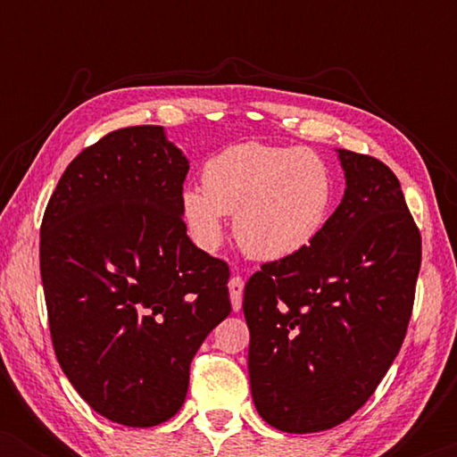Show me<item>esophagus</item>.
Segmentation results:
<instances>
[{
  "mask_svg": "<svg viewBox=\"0 0 457 457\" xmlns=\"http://www.w3.org/2000/svg\"><path fill=\"white\" fill-rule=\"evenodd\" d=\"M243 287H245V280L243 277H233L228 280V293H230V303H233V310L239 312L243 303Z\"/></svg>",
  "mask_w": 457,
  "mask_h": 457,
  "instance_id": "34e87169",
  "label": "esophagus"
}]
</instances>
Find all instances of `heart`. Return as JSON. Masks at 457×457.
<instances>
[{"label": "heart", "instance_id": "obj_1", "mask_svg": "<svg viewBox=\"0 0 457 457\" xmlns=\"http://www.w3.org/2000/svg\"><path fill=\"white\" fill-rule=\"evenodd\" d=\"M204 187H187L180 212L199 247L216 249L224 214H235V239L262 262L291 258L327 224L335 202V177L310 147L247 141L220 149L204 164Z\"/></svg>", "mask_w": 457, "mask_h": 457}]
</instances>
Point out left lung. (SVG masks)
I'll use <instances>...</instances> for the list:
<instances>
[{"instance_id": "left-lung-1", "label": "left lung", "mask_w": 457, "mask_h": 457, "mask_svg": "<svg viewBox=\"0 0 457 457\" xmlns=\"http://www.w3.org/2000/svg\"><path fill=\"white\" fill-rule=\"evenodd\" d=\"M345 195L320 235L266 262L243 295L253 403L270 427L318 433L352 418L408 330L422 239L402 185L372 155L337 149Z\"/></svg>"}]
</instances>
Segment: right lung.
<instances>
[{
  "label": "right lung",
  "instance_id": "add662e5",
  "mask_svg": "<svg viewBox=\"0 0 457 457\" xmlns=\"http://www.w3.org/2000/svg\"><path fill=\"white\" fill-rule=\"evenodd\" d=\"M189 162L145 124L102 137L62 174L41 222V280L62 370L97 414L155 427L230 314L228 264L187 237Z\"/></svg>",
  "mask_w": 457,
  "mask_h": 457
}]
</instances>
